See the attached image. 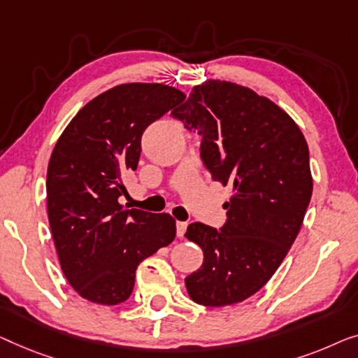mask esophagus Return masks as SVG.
Returning <instances> with one entry per match:
<instances>
[{
    "label": "esophagus",
    "instance_id": "esophagus-1",
    "mask_svg": "<svg viewBox=\"0 0 358 358\" xmlns=\"http://www.w3.org/2000/svg\"><path fill=\"white\" fill-rule=\"evenodd\" d=\"M186 227H188V224L180 222V220H178V222H177V236H178V238H183Z\"/></svg>",
    "mask_w": 358,
    "mask_h": 358
}]
</instances>
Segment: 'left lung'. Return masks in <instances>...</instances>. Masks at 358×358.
Returning <instances> with one entry per match:
<instances>
[{
	"label": "left lung",
	"mask_w": 358,
	"mask_h": 358,
	"mask_svg": "<svg viewBox=\"0 0 358 358\" xmlns=\"http://www.w3.org/2000/svg\"><path fill=\"white\" fill-rule=\"evenodd\" d=\"M172 115L203 136L213 178L234 186L222 229L188 225L204 259L186 290L199 305L240 303L273 278L299 235L313 191L308 144L279 105L229 80L194 85Z\"/></svg>",
	"instance_id": "1"
}]
</instances>
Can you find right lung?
Here are the masks:
<instances>
[{
	"instance_id": "1",
	"label": "right lung",
	"mask_w": 358,
	"mask_h": 358,
	"mask_svg": "<svg viewBox=\"0 0 358 358\" xmlns=\"http://www.w3.org/2000/svg\"><path fill=\"white\" fill-rule=\"evenodd\" d=\"M186 95L167 84L128 83L79 110L48 162L47 209L64 278L99 305L128 300L139 263L175 240V219L127 209L124 177L136 170L144 129Z\"/></svg>"
}]
</instances>
